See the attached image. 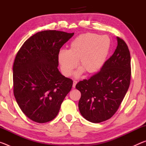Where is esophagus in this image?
I'll list each match as a JSON object with an SVG mask.
<instances>
[{
  "label": "esophagus",
  "instance_id": "esophagus-1",
  "mask_svg": "<svg viewBox=\"0 0 146 146\" xmlns=\"http://www.w3.org/2000/svg\"><path fill=\"white\" fill-rule=\"evenodd\" d=\"M76 84H77V82H76V80H73V88H75Z\"/></svg>",
  "mask_w": 146,
  "mask_h": 146
}]
</instances>
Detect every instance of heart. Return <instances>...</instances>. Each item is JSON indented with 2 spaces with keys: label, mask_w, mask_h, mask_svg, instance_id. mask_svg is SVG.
<instances>
[{
  "label": "heart",
  "mask_w": 146,
  "mask_h": 146,
  "mask_svg": "<svg viewBox=\"0 0 146 146\" xmlns=\"http://www.w3.org/2000/svg\"><path fill=\"white\" fill-rule=\"evenodd\" d=\"M110 48L108 36L92 33L81 34L73 39L68 50L62 49L58 53V62L63 75L70 76L77 66L78 76L84 72L93 75L100 70L105 63Z\"/></svg>",
  "instance_id": "b5f03b06"
}]
</instances>
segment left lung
Wrapping results in <instances>:
<instances>
[{
  "label": "left lung",
  "instance_id": "obj_1",
  "mask_svg": "<svg viewBox=\"0 0 146 146\" xmlns=\"http://www.w3.org/2000/svg\"><path fill=\"white\" fill-rule=\"evenodd\" d=\"M117 42L114 53L105 62L100 71L76 85L81 93L79 111L91 122L100 123L111 118L129 87V50L123 39L117 37Z\"/></svg>",
  "mask_w": 146,
  "mask_h": 146
}]
</instances>
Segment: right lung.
I'll list each match as a JSON object with an SVG mask.
<instances>
[{"label": "right lung", "instance_id": "1", "mask_svg": "<svg viewBox=\"0 0 146 146\" xmlns=\"http://www.w3.org/2000/svg\"><path fill=\"white\" fill-rule=\"evenodd\" d=\"M74 33L46 30L25 41L15 58L13 93L29 119L46 123L56 117L73 80L58 70V53Z\"/></svg>", "mask_w": 146, "mask_h": 146}]
</instances>
